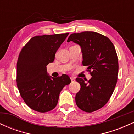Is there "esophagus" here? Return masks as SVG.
<instances>
[{"mask_svg": "<svg viewBox=\"0 0 134 134\" xmlns=\"http://www.w3.org/2000/svg\"><path fill=\"white\" fill-rule=\"evenodd\" d=\"M70 79H71V81H72V82H75V79H74V78L71 77V78H70Z\"/></svg>", "mask_w": 134, "mask_h": 134, "instance_id": "34e87169", "label": "esophagus"}]
</instances>
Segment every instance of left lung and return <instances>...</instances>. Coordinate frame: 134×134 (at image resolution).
<instances>
[{"label":"left lung","instance_id":"1","mask_svg":"<svg viewBox=\"0 0 134 134\" xmlns=\"http://www.w3.org/2000/svg\"><path fill=\"white\" fill-rule=\"evenodd\" d=\"M79 44L82 53V64L92 70V77L76 78L81 85L76 103L81 110L93 112L104 107L110 99L117 82L118 62L115 47L109 38L93 31L72 33L67 42Z\"/></svg>","mask_w":134,"mask_h":134}]
</instances>
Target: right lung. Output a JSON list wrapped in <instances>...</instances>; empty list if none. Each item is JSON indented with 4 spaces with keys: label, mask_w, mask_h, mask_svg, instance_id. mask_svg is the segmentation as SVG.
Masks as SVG:
<instances>
[{
    "label": "right lung",
    "mask_w": 134,
    "mask_h": 134,
    "mask_svg": "<svg viewBox=\"0 0 134 134\" xmlns=\"http://www.w3.org/2000/svg\"><path fill=\"white\" fill-rule=\"evenodd\" d=\"M69 33L33 37L23 48L17 62V86L26 104L35 111L44 113L57 104L60 91L71 82L63 74L49 76L47 65L53 62L56 52Z\"/></svg>",
    "instance_id": "obj_1"
}]
</instances>
